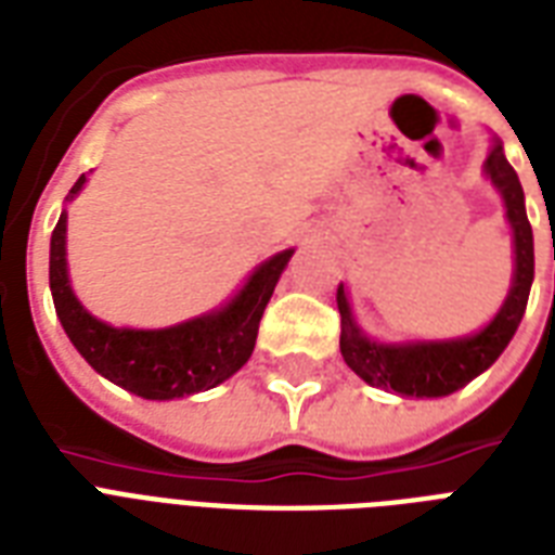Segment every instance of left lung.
I'll list each match as a JSON object with an SVG mask.
<instances>
[{"label":"left lung","instance_id":"8db88e82","mask_svg":"<svg viewBox=\"0 0 555 555\" xmlns=\"http://www.w3.org/2000/svg\"><path fill=\"white\" fill-rule=\"evenodd\" d=\"M485 175L502 194L513 229L516 269L507 298L485 330L467 338L453 340H412V344H378L370 340L354 323L344 283L338 286L340 312V354L349 370L370 387L396 389L406 398H441L467 387L469 380L490 370L495 358L507 349L525 318L530 286H533V229L525 211V192L518 175L504 157L502 143L495 140L493 152L485 159Z\"/></svg>","mask_w":555,"mask_h":555}]
</instances>
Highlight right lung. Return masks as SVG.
<instances>
[{
  "label": "right lung",
  "instance_id": "right-lung-1",
  "mask_svg": "<svg viewBox=\"0 0 555 555\" xmlns=\"http://www.w3.org/2000/svg\"><path fill=\"white\" fill-rule=\"evenodd\" d=\"M86 185L79 177L68 192L74 201ZM68 211L51 234V295L62 330L102 378L114 380L149 401L194 396L232 378L251 358L263 309L295 249L278 251L249 274V281L225 306L166 330H117L79 304L65 260Z\"/></svg>",
  "mask_w": 555,
  "mask_h": 555
}]
</instances>
